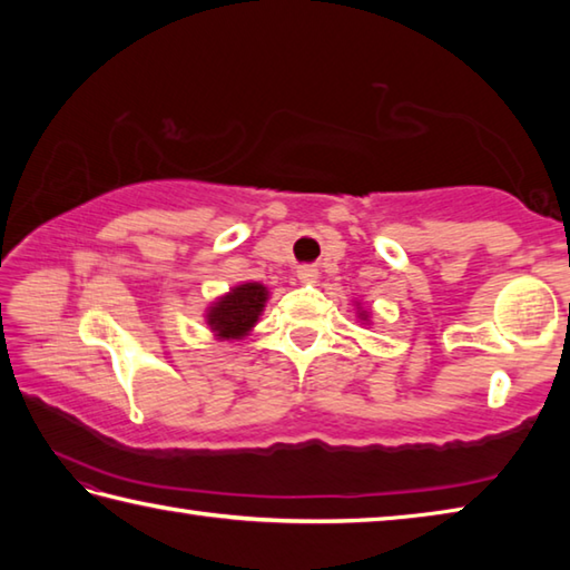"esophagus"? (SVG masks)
I'll list each match as a JSON object with an SVG mask.
<instances>
[{"label":"esophagus","mask_w":570,"mask_h":570,"mask_svg":"<svg viewBox=\"0 0 570 570\" xmlns=\"http://www.w3.org/2000/svg\"><path fill=\"white\" fill-rule=\"evenodd\" d=\"M296 276L302 278L304 284H314L316 278H320V272H316L314 266H298V272H296Z\"/></svg>","instance_id":"esophagus-1"}]
</instances>
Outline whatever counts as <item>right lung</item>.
I'll return each instance as SVG.
<instances>
[{
    "mask_svg": "<svg viewBox=\"0 0 570 570\" xmlns=\"http://www.w3.org/2000/svg\"><path fill=\"white\" fill-rule=\"evenodd\" d=\"M266 286L262 284H240L218 304L210 306L208 324L224 340H238L250 326L256 324L258 314L264 312Z\"/></svg>",
    "mask_w": 570,
    "mask_h": 570,
    "instance_id": "add662e5",
    "label": "right lung"
}]
</instances>
